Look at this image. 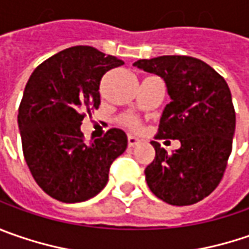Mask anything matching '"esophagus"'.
Returning <instances> with one entry per match:
<instances>
[{"label":"esophagus","mask_w":249,"mask_h":249,"mask_svg":"<svg viewBox=\"0 0 249 249\" xmlns=\"http://www.w3.org/2000/svg\"><path fill=\"white\" fill-rule=\"evenodd\" d=\"M139 143V139L138 138H135V136L132 135H128V146L129 147H134V146H136Z\"/></svg>","instance_id":"1"}]
</instances>
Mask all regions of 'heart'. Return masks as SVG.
Wrapping results in <instances>:
<instances>
[{
	"instance_id": "1",
	"label": "heart",
	"mask_w": 249,
	"mask_h": 249,
	"mask_svg": "<svg viewBox=\"0 0 249 249\" xmlns=\"http://www.w3.org/2000/svg\"><path fill=\"white\" fill-rule=\"evenodd\" d=\"M124 121L125 124L129 125V126H138V121H136L135 118H132V117H126Z\"/></svg>"
}]
</instances>
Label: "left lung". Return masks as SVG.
<instances>
[{"label": "left lung", "mask_w": 249, "mask_h": 249, "mask_svg": "<svg viewBox=\"0 0 249 249\" xmlns=\"http://www.w3.org/2000/svg\"><path fill=\"white\" fill-rule=\"evenodd\" d=\"M134 67L164 81L171 102L161 114L159 138L181 143L168 155L159 142H150L156 155L145 168L146 182L166 203H196L219 185L231 153L235 113L229 85L194 57L161 55Z\"/></svg>", "instance_id": "8db88e82"}]
</instances>
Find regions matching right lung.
<instances>
[{"mask_svg": "<svg viewBox=\"0 0 249 249\" xmlns=\"http://www.w3.org/2000/svg\"><path fill=\"white\" fill-rule=\"evenodd\" d=\"M89 46L62 50L30 75L19 106L18 125L26 164L38 187L54 199L75 203L96 196L108 181L114 160L128 139L111 128L102 139L82 141L83 111L100 104L106 72L123 65Z\"/></svg>", "mask_w": 249, "mask_h": 249, "instance_id": "right-lung-1", "label": "right lung"}]
</instances>
